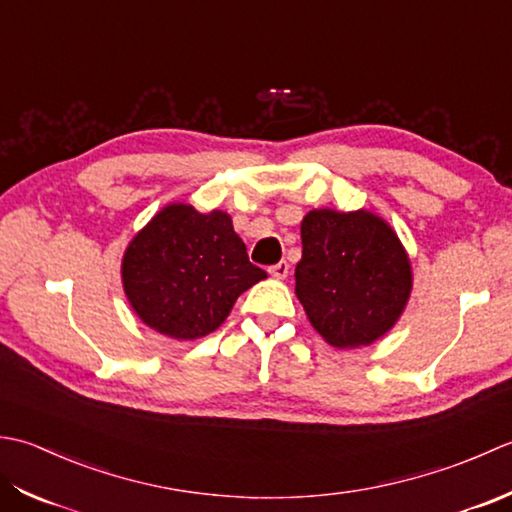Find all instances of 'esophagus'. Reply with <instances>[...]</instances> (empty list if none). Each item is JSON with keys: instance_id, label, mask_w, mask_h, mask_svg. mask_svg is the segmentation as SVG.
I'll return each instance as SVG.
<instances>
[{"instance_id": "obj_1", "label": "esophagus", "mask_w": 512, "mask_h": 512, "mask_svg": "<svg viewBox=\"0 0 512 512\" xmlns=\"http://www.w3.org/2000/svg\"><path fill=\"white\" fill-rule=\"evenodd\" d=\"M269 274L274 276V278H278V280H285V278H287V274H289V265H287V260H280V263H276L274 267H269Z\"/></svg>"}]
</instances>
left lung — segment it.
Here are the masks:
<instances>
[{
    "mask_svg": "<svg viewBox=\"0 0 512 512\" xmlns=\"http://www.w3.org/2000/svg\"><path fill=\"white\" fill-rule=\"evenodd\" d=\"M296 296L336 349L369 347L411 298V260L395 229L369 210H311L300 223Z\"/></svg>",
    "mask_w": 512,
    "mask_h": 512,
    "instance_id": "obj_1",
    "label": "left lung"
}]
</instances>
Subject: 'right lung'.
I'll list each match as a JSON object with an SVG mask.
<instances>
[{
    "label": "right lung",
    "instance_id": "right-lung-1",
    "mask_svg": "<svg viewBox=\"0 0 512 512\" xmlns=\"http://www.w3.org/2000/svg\"><path fill=\"white\" fill-rule=\"evenodd\" d=\"M267 278L223 210L170 203L139 229L121 260V283L143 325L196 340L223 325L238 296Z\"/></svg>",
    "mask_w": 512,
    "mask_h": 512
}]
</instances>
